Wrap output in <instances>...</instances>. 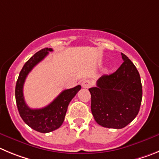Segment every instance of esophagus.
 I'll use <instances>...</instances> for the list:
<instances>
[{
  "label": "esophagus",
  "mask_w": 159,
  "mask_h": 159,
  "mask_svg": "<svg viewBox=\"0 0 159 159\" xmlns=\"http://www.w3.org/2000/svg\"><path fill=\"white\" fill-rule=\"evenodd\" d=\"M81 85H82L83 88L88 89L89 87H91V85H92V81H90V80H85V81H83Z\"/></svg>",
  "instance_id": "obj_1"
}]
</instances>
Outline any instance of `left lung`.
<instances>
[{"mask_svg": "<svg viewBox=\"0 0 159 159\" xmlns=\"http://www.w3.org/2000/svg\"><path fill=\"white\" fill-rule=\"evenodd\" d=\"M124 62L116 72L101 76L97 87L89 89L91 111L96 122L120 129L138 115L143 89L139 74L131 60L121 53Z\"/></svg>", "mask_w": 159, "mask_h": 159, "instance_id": "1", "label": "left lung"}]
</instances>
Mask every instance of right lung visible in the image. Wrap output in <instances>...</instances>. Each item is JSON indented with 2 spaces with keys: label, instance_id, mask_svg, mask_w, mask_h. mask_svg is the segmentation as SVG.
Segmentation results:
<instances>
[{
  "label": "right lung",
  "instance_id": "right-lung-1",
  "mask_svg": "<svg viewBox=\"0 0 159 159\" xmlns=\"http://www.w3.org/2000/svg\"><path fill=\"white\" fill-rule=\"evenodd\" d=\"M52 51L51 48H44L30 58L23 66L16 85V101L21 118L30 128L41 133L51 132L60 128L64 121L70 102L81 88V85H77L63 90L51 104L43 108L32 109L27 105L23 93L25 79L34 66L41 62L49 51Z\"/></svg>",
  "mask_w": 159,
  "mask_h": 159
}]
</instances>
